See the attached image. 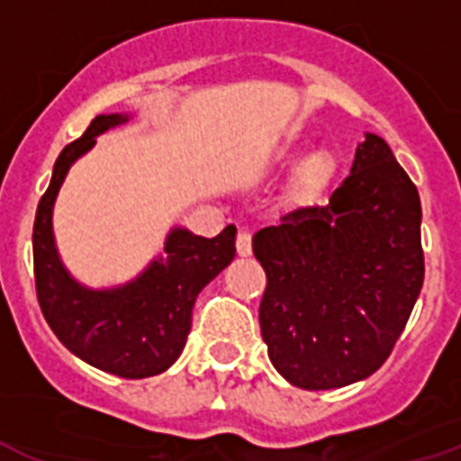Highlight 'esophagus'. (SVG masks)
Wrapping results in <instances>:
<instances>
[{"label": "esophagus", "instance_id": "34e87169", "mask_svg": "<svg viewBox=\"0 0 461 461\" xmlns=\"http://www.w3.org/2000/svg\"><path fill=\"white\" fill-rule=\"evenodd\" d=\"M237 253L241 255V258H249V255L253 253V241H250V231H246V230L239 231Z\"/></svg>", "mask_w": 461, "mask_h": 461}]
</instances>
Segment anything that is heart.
Masks as SVG:
<instances>
[{
    "mask_svg": "<svg viewBox=\"0 0 461 461\" xmlns=\"http://www.w3.org/2000/svg\"><path fill=\"white\" fill-rule=\"evenodd\" d=\"M297 157H300V145H285L274 154L272 164L274 168L284 171V168L295 164ZM332 171H335V157H332L330 149H326V147H314V149H309V152L300 158V164H297L295 173H293V192H295L297 196L316 194L319 189L326 187Z\"/></svg>",
    "mask_w": 461,
    "mask_h": 461,
    "instance_id": "1",
    "label": "heart"
}]
</instances>
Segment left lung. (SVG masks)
I'll return each mask as SVG.
<instances>
[{
  "mask_svg": "<svg viewBox=\"0 0 461 461\" xmlns=\"http://www.w3.org/2000/svg\"><path fill=\"white\" fill-rule=\"evenodd\" d=\"M420 227L417 187L366 133L326 206L293 208L255 234L262 339L290 384L339 389L386 361L424 284Z\"/></svg>",
  "mask_w": 461,
  "mask_h": 461,
  "instance_id": "left-lung-1",
  "label": "left lung"
}]
</instances>
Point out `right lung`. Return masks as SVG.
Wrapping results in <instances>:
<instances>
[{
    "label": "right lung",
    "mask_w": 461,
    "mask_h": 461,
    "mask_svg": "<svg viewBox=\"0 0 461 461\" xmlns=\"http://www.w3.org/2000/svg\"><path fill=\"white\" fill-rule=\"evenodd\" d=\"M131 114H98L53 166L51 185L34 218V281L46 323L77 358L126 380L164 373L177 361L192 328L196 297L237 255L234 224L215 239L173 224L164 249L126 284L91 288L72 276L58 253L53 208L69 168L88 154L98 135L131 122Z\"/></svg>",
    "instance_id": "right-lung-1"
}]
</instances>
